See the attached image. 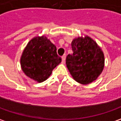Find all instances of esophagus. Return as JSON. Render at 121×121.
<instances>
[{"label": "esophagus", "instance_id": "34e87169", "mask_svg": "<svg viewBox=\"0 0 121 121\" xmlns=\"http://www.w3.org/2000/svg\"><path fill=\"white\" fill-rule=\"evenodd\" d=\"M65 57H66V56L65 55H64L63 56L61 57V59H62V63H64L65 60Z\"/></svg>", "mask_w": 121, "mask_h": 121}]
</instances>
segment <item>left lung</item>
Instances as JSON below:
<instances>
[{"mask_svg":"<svg viewBox=\"0 0 121 121\" xmlns=\"http://www.w3.org/2000/svg\"><path fill=\"white\" fill-rule=\"evenodd\" d=\"M72 54L66 57V65L73 78L82 84L97 79L104 66L102 49L88 36L75 38L72 42Z\"/></svg>","mask_w":121,"mask_h":121,"instance_id":"8db88e82","label":"left lung"}]
</instances>
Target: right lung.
<instances>
[{"label": "right lung", "instance_id": "obj_1", "mask_svg": "<svg viewBox=\"0 0 121 121\" xmlns=\"http://www.w3.org/2000/svg\"><path fill=\"white\" fill-rule=\"evenodd\" d=\"M61 61V58L57 54L56 45L45 36L33 38L21 57L23 72L38 82L46 80Z\"/></svg>", "mask_w": 121, "mask_h": 121}]
</instances>
